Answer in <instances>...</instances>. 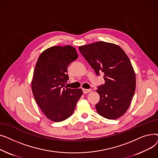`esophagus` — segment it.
I'll use <instances>...</instances> for the list:
<instances>
[{
	"instance_id": "1",
	"label": "esophagus",
	"mask_w": 158,
	"mask_h": 158,
	"mask_svg": "<svg viewBox=\"0 0 158 158\" xmlns=\"http://www.w3.org/2000/svg\"><path fill=\"white\" fill-rule=\"evenodd\" d=\"M82 91H83V93L85 94H88L89 92H92V89H85V88H82Z\"/></svg>"
}]
</instances>
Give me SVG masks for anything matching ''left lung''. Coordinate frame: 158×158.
<instances>
[{
	"mask_svg": "<svg viewBox=\"0 0 158 158\" xmlns=\"http://www.w3.org/2000/svg\"><path fill=\"white\" fill-rule=\"evenodd\" d=\"M79 50L98 76L104 73L105 84L96 90L100 95L97 113L107 119L120 118L128 110L136 88V75L127 55L118 45L105 41Z\"/></svg>",
	"mask_w": 158,
	"mask_h": 158,
	"instance_id": "left-lung-1",
	"label": "left lung"
}]
</instances>
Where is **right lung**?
Returning <instances> with one entry per match:
<instances>
[{
    "mask_svg": "<svg viewBox=\"0 0 158 158\" xmlns=\"http://www.w3.org/2000/svg\"><path fill=\"white\" fill-rule=\"evenodd\" d=\"M78 57L76 48L70 45L54 46L40 55L36 62L31 88L35 99L45 117L59 122L73 114L81 89L68 88L67 67Z\"/></svg>",
    "mask_w": 158,
    "mask_h": 158,
    "instance_id": "right-lung-1",
    "label": "right lung"
}]
</instances>
